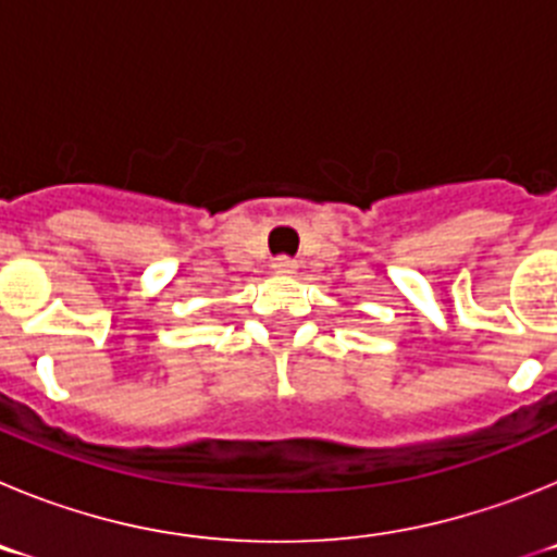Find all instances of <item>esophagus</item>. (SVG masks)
<instances>
[{"mask_svg": "<svg viewBox=\"0 0 557 557\" xmlns=\"http://www.w3.org/2000/svg\"><path fill=\"white\" fill-rule=\"evenodd\" d=\"M273 270L278 275H293L295 273V262L289 259V256H278V259L273 262Z\"/></svg>", "mask_w": 557, "mask_h": 557, "instance_id": "obj_1", "label": "esophagus"}]
</instances>
